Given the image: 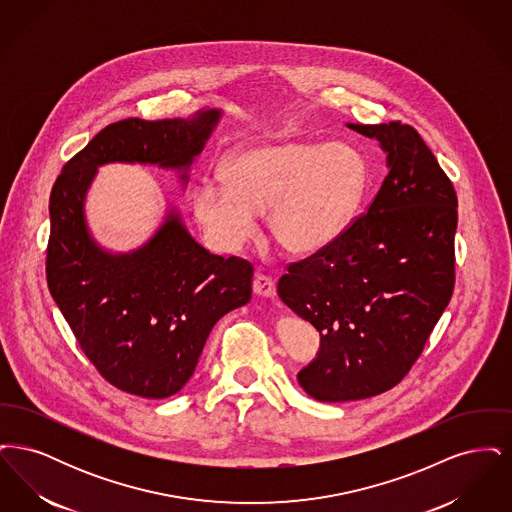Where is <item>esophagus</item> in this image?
<instances>
[{
	"mask_svg": "<svg viewBox=\"0 0 512 512\" xmlns=\"http://www.w3.org/2000/svg\"><path fill=\"white\" fill-rule=\"evenodd\" d=\"M253 292L259 293V295H263V297H274V293H276V282L267 276V274H263V272H257V276H255V280H253Z\"/></svg>",
	"mask_w": 512,
	"mask_h": 512,
	"instance_id": "obj_1",
	"label": "esophagus"
}]
</instances>
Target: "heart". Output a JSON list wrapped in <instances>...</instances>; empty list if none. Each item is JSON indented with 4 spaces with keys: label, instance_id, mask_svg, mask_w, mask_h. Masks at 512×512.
Masks as SVG:
<instances>
[{
    "label": "heart",
    "instance_id": "1",
    "mask_svg": "<svg viewBox=\"0 0 512 512\" xmlns=\"http://www.w3.org/2000/svg\"><path fill=\"white\" fill-rule=\"evenodd\" d=\"M226 184L195 188V217L224 251L255 232V213H268L272 240L290 253H313L340 236L355 217L366 184L363 153L347 142L274 140L232 151Z\"/></svg>",
    "mask_w": 512,
    "mask_h": 512
}]
</instances>
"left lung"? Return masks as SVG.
Returning a JSON list of instances; mask_svg holds the SVG:
<instances>
[{
    "label": "left lung",
    "mask_w": 512,
    "mask_h": 512,
    "mask_svg": "<svg viewBox=\"0 0 512 512\" xmlns=\"http://www.w3.org/2000/svg\"><path fill=\"white\" fill-rule=\"evenodd\" d=\"M347 126L382 144L390 172L366 213L278 280L282 301L320 332L297 380L328 403L397 386L455 288L457 194L434 153L401 121Z\"/></svg>",
    "instance_id": "left-lung-1"
}]
</instances>
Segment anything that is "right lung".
Here are the masks:
<instances>
[{
  "label": "right lung",
  "mask_w": 512,
  "mask_h": 512,
  "mask_svg": "<svg viewBox=\"0 0 512 512\" xmlns=\"http://www.w3.org/2000/svg\"><path fill=\"white\" fill-rule=\"evenodd\" d=\"M219 117L207 109L192 119L113 122L65 163L51 188L49 293L99 374L138 397L182 390L217 320L249 301L253 265L209 253L176 215L138 251L111 255L88 234L84 195L99 165L113 161L186 171Z\"/></svg>",
  "instance_id": "right-lung-1"
}]
</instances>
